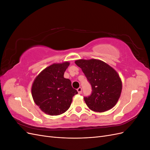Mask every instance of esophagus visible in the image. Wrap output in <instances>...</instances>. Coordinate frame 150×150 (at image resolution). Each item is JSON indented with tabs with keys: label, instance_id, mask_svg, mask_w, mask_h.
Segmentation results:
<instances>
[{
	"label": "esophagus",
	"instance_id": "1",
	"mask_svg": "<svg viewBox=\"0 0 150 150\" xmlns=\"http://www.w3.org/2000/svg\"><path fill=\"white\" fill-rule=\"evenodd\" d=\"M77 91H78V92L79 94L82 93V88H81V87H79V88L77 89Z\"/></svg>",
	"mask_w": 150,
	"mask_h": 150
}]
</instances>
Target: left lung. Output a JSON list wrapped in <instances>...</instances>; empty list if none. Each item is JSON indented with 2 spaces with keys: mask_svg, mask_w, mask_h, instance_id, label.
<instances>
[{
  "mask_svg": "<svg viewBox=\"0 0 150 150\" xmlns=\"http://www.w3.org/2000/svg\"><path fill=\"white\" fill-rule=\"evenodd\" d=\"M76 64L81 68L92 86V94L84 99L91 110L105 112L114 107L121 96L122 81L118 73L103 61L78 59Z\"/></svg>",
  "mask_w": 150,
  "mask_h": 150,
  "instance_id": "1",
  "label": "left lung"
}]
</instances>
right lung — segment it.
<instances>
[{
	"instance_id": "add662e5",
	"label": "right lung",
	"mask_w": 150,
	"mask_h": 150,
	"mask_svg": "<svg viewBox=\"0 0 150 150\" xmlns=\"http://www.w3.org/2000/svg\"><path fill=\"white\" fill-rule=\"evenodd\" d=\"M68 61L54 63L45 68L36 76L31 93L40 110L51 116L60 115L69 108L72 97L78 91L64 74L69 66Z\"/></svg>"
}]
</instances>
